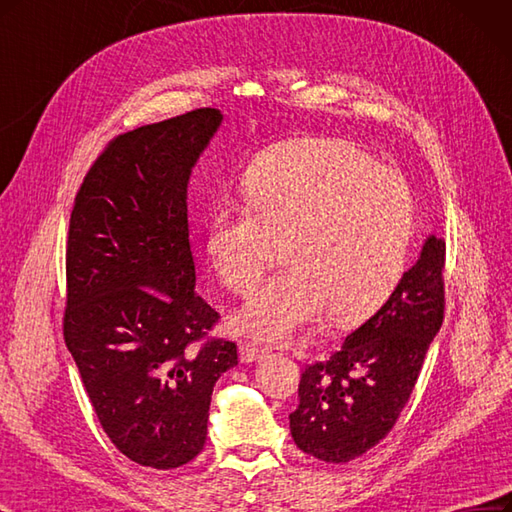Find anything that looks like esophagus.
<instances>
[{"mask_svg":"<svg viewBox=\"0 0 512 512\" xmlns=\"http://www.w3.org/2000/svg\"><path fill=\"white\" fill-rule=\"evenodd\" d=\"M267 354H269V351L264 349V347H260V345H256V343H241L239 345V358H241L243 364L256 362V360L264 358Z\"/></svg>","mask_w":512,"mask_h":512,"instance_id":"1","label":"esophagus"}]
</instances>
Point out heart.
<instances>
[{
    "label": "heart",
    "mask_w": 512,
    "mask_h": 512,
    "mask_svg": "<svg viewBox=\"0 0 512 512\" xmlns=\"http://www.w3.org/2000/svg\"><path fill=\"white\" fill-rule=\"evenodd\" d=\"M245 205L211 211L205 252L222 284L250 292L284 245L288 271L260 286L237 326L269 343L292 339L324 311L345 324L394 290L407 262L415 203L409 182L334 137L260 152L243 171Z\"/></svg>",
    "instance_id": "1"
}]
</instances>
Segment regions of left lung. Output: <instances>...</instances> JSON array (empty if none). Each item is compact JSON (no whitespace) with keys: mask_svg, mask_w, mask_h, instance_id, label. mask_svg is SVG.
Returning a JSON list of instances; mask_svg holds the SVG:
<instances>
[{"mask_svg":"<svg viewBox=\"0 0 512 512\" xmlns=\"http://www.w3.org/2000/svg\"><path fill=\"white\" fill-rule=\"evenodd\" d=\"M445 241L430 235L385 305L326 362L303 370L296 447L330 464L373 449L396 424L445 311Z\"/></svg>","mask_w":512,"mask_h":512,"instance_id":"8db88e82","label":"left lung"}]
</instances>
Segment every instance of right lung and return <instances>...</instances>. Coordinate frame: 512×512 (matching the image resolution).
I'll use <instances>...</instances> for the list:
<instances>
[{
  "label": "right lung",
  "instance_id": "obj_1",
  "mask_svg": "<svg viewBox=\"0 0 512 512\" xmlns=\"http://www.w3.org/2000/svg\"><path fill=\"white\" fill-rule=\"evenodd\" d=\"M222 125L201 108L118 135L76 195L63 334L101 428L131 462L197 457L237 345L205 339L220 315L197 294L188 182Z\"/></svg>",
  "mask_w": 512,
  "mask_h": 512
}]
</instances>
